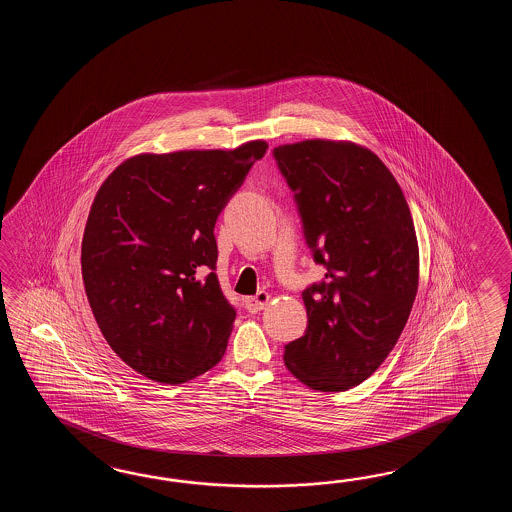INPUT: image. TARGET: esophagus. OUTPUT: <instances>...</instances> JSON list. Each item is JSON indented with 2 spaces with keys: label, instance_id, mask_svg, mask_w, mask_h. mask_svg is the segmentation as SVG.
<instances>
[{
  "label": "esophagus",
  "instance_id": "34e87169",
  "mask_svg": "<svg viewBox=\"0 0 512 512\" xmlns=\"http://www.w3.org/2000/svg\"><path fill=\"white\" fill-rule=\"evenodd\" d=\"M269 300H271L269 293L260 291L256 296H249V298L245 300V309H247L249 313H258L261 309H265V305L269 304Z\"/></svg>",
  "mask_w": 512,
  "mask_h": 512
}]
</instances>
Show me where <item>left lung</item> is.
<instances>
[{"instance_id": "left-lung-1", "label": "left lung", "mask_w": 512, "mask_h": 512, "mask_svg": "<svg viewBox=\"0 0 512 512\" xmlns=\"http://www.w3.org/2000/svg\"><path fill=\"white\" fill-rule=\"evenodd\" d=\"M272 157L326 269L302 293L307 329L285 346V366L313 390L342 392L375 373L412 311L419 249L410 207L392 172L357 144L315 139Z\"/></svg>"}]
</instances>
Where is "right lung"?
Returning <instances> with one entry per match:
<instances>
[{
	"label": "right lung",
	"instance_id": "right-lung-1",
	"mask_svg": "<svg viewBox=\"0 0 512 512\" xmlns=\"http://www.w3.org/2000/svg\"><path fill=\"white\" fill-rule=\"evenodd\" d=\"M267 148L144 153L98 188L82 240L87 300L144 377L181 384L223 359L236 309L216 274L214 227Z\"/></svg>",
	"mask_w": 512,
	"mask_h": 512
}]
</instances>
